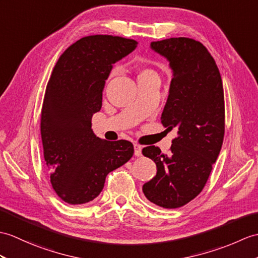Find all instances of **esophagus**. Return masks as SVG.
Here are the masks:
<instances>
[{"mask_svg": "<svg viewBox=\"0 0 258 258\" xmlns=\"http://www.w3.org/2000/svg\"><path fill=\"white\" fill-rule=\"evenodd\" d=\"M134 155L137 157L142 156V146L139 144H134Z\"/></svg>", "mask_w": 258, "mask_h": 258, "instance_id": "34e87169", "label": "esophagus"}]
</instances>
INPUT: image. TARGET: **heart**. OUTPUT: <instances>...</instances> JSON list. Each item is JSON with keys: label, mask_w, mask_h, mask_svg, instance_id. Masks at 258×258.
I'll use <instances>...</instances> for the list:
<instances>
[{"label": "heart", "mask_w": 258, "mask_h": 258, "mask_svg": "<svg viewBox=\"0 0 258 258\" xmlns=\"http://www.w3.org/2000/svg\"><path fill=\"white\" fill-rule=\"evenodd\" d=\"M148 73H151V71H147V70H145V71H142L141 75H144V74H148ZM141 75H140V76H141Z\"/></svg>", "instance_id": "b5f03b06"}]
</instances>
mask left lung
I'll return each mask as SVG.
<instances>
[{
	"label": "left lung",
	"mask_w": 258,
	"mask_h": 258,
	"mask_svg": "<svg viewBox=\"0 0 258 258\" xmlns=\"http://www.w3.org/2000/svg\"><path fill=\"white\" fill-rule=\"evenodd\" d=\"M151 48L169 62L172 79L161 123L177 128L178 136L168 154L157 146L143 148L157 166L143 192L155 205L176 209L201 192L222 147L223 85L214 59L199 41L169 38L153 41Z\"/></svg>",
	"instance_id": "left-lung-1"
}]
</instances>
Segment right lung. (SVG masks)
<instances>
[{
  "label": "right lung",
  "mask_w": 258,
  "mask_h": 258,
  "mask_svg": "<svg viewBox=\"0 0 258 258\" xmlns=\"http://www.w3.org/2000/svg\"><path fill=\"white\" fill-rule=\"evenodd\" d=\"M136 47L133 39L88 36L71 45L52 70L41 109L40 133L52 188L69 205L92 201L103 189L107 173L133 156L131 142L95 136L91 119L101 110L102 92L113 64Z\"/></svg>",
  "instance_id": "1"
}]
</instances>
